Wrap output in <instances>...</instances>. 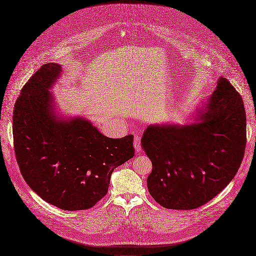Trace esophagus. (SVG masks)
Wrapping results in <instances>:
<instances>
[{"label": "esophagus", "instance_id": "esophagus-1", "mask_svg": "<svg viewBox=\"0 0 256 256\" xmlns=\"http://www.w3.org/2000/svg\"><path fill=\"white\" fill-rule=\"evenodd\" d=\"M133 144H134V149L136 152L142 151V146H140V138L136 136L134 140H133Z\"/></svg>", "mask_w": 256, "mask_h": 256}]
</instances>
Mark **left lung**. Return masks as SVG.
Returning <instances> with one entry per match:
<instances>
[{
  "mask_svg": "<svg viewBox=\"0 0 256 256\" xmlns=\"http://www.w3.org/2000/svg\"><path fill=\"white\" fill-rule=\"evenodd\" d=\"M192 124L150 125L142 147L152 162L148 190L168 210H194L234 179L246 148L240 94L223 77Z\"/></svg>",
  "mask_w": 256,
  "mask_h": 256,
  "instance_id": "1",
  "label": "left lung"
}]
</instances>
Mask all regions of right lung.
I'll return each mask as SVG.
<instances>
[{
    "instance_id": "1",
    "label": "right lung",
    "mask_w": 256,
    "mask_h": 256,
    "mask_svg": "<svg viewBox=\"0 0 256 256\" xmlns=\"http://www.w3.org/2000/svg\"><path fill=\"white\" fill-rule=\"evenodd\" d=\"M60 72L57 64H44L24 85L12 120L16 157L42 199L84 210L107 194L114 170L134 156L133 136L109 138L83 118L58 120L50 90Z\"/></svg>"
}]
</instances>
